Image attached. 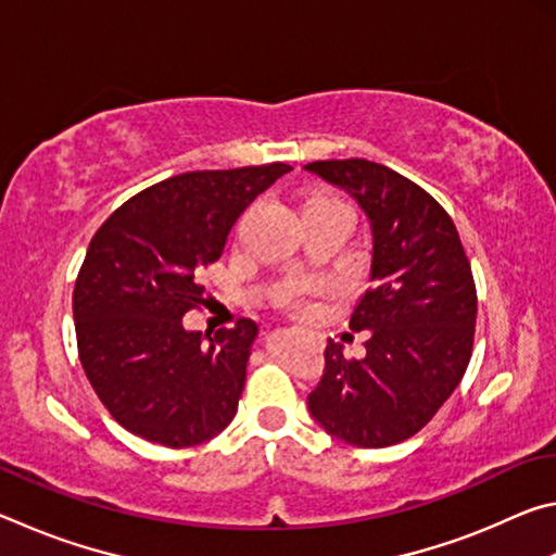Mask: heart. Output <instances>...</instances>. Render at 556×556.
<instances>
[{
	"mask_svg": "<svg viewBox=\"0 0 556 556\" xmlns=\"http://www.w3.org/2000/svg\"><path fill=\"white\" fill-rule=\"evenodd\" d=\"M312 203H331V205H343L341 201H336V199H331V195H314V199H308L306 201V205H312ZM296 301V289L291 287V289H285V294H281V304H294Z\"/></svg>",
	"mask_w": 556,
	"mask_h": 556,
	"instance_id": "1",
	"label": "heart"
}]
</instances>
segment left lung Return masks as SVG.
<instances>
[{
	"instance_id": "left-lung-1",
	"label": "left lung",
	"mask_w": 556,
	"mask_h": 556,
	"mask_svg": "<svg viewBox=\"0 0 556 556\" xmlns=\"http://www.w3.org/2000/svg\"><path fill=\"white\" fill-rule=\"evenodd\" d=\"M343 188L370 225V289L351 326L368 331L348 361L328 338L308 412L328 434L361 448L400 444L458 388L476 331V285L458 230L431 195L368 159L304 166Z\"/></svg>"
}]
</instances>
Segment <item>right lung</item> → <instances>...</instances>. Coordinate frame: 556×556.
<instances>
[{
	"mask_svg": "<svg viewBox=\"0 0 556 556\" xmlns=\"http://www.w3.org/2000/svg\"><path fill=\"white\" fill-rule=\"evenodd\" d=\"M287 164L191 172L149 186L100 225L73 289L78 355L100 402L131 434L184 448L230 425L257 324L186 331L201 271Z\"/></svg>",
	"mask_w": 556,
	"mask_h": 556,
	"instance_id": "obj_1",
	"label": "right lung"
}]
</instances>
